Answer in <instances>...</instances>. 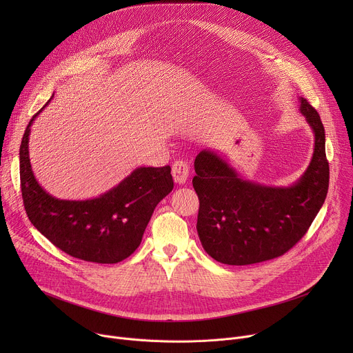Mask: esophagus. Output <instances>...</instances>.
I'll return each mask as SVG.
<instances>
[{
    "label": "esophagus",
    "instance_id": "34e87169",
    "mask_svg": "<svg viewBox=\"0 0 353 353\" xmlns=\"http://www.w3.org/2000/svg\"><path fill=\"white\" fill-rule=\"evenodd\" d=\"M172 174H173V179L176 183L179 184H184L188 179V174H190V165L185 162V161H176L172 166Z\"/></svg>",
    "mask_w": 353,
    "mask_h": 353
}]
</instances>
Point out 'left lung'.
<instances>
[{
	"label": "left lung",
	"instance_id": "1",
	"mask_svg": "<svg viewBox=\"0 0 353 353\" xmlns=\"http://www.w3.org/2000/svg\"><path fill=\"white\" fill-rule=\"evenodd\" d=\"M299 100L314 132V152L293 185L267 187L244 180L207 149L195 158L196 232L204 250L222 264L248 265L283 256L306 234L324 204L330 183L324 125L307 100Z\"/></svg>",
	"mask_w": 353,
	"mask_h": 353
}]
</instances>
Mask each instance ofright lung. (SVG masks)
Instances as JSON below:
<instances>
[{
    "label": "right lung",
    "instance_id": "obj_1",
    "mask_svg": "<svg viewBox=\"0 0 353 353\" xmlns=\"http://www.w3.org/2000/svg\"><path fill=\"white\" fill-rule=\"evenodd\" d=\"M39 113L29 121L19 148L21 190L29 221L71 257L97 264L125 260L141 244L157 205L173 190L170 166L138 168L93 199L54 198L36 181L29 159L30 125Z\"/></svg>",
    "mask_w": 353,
    "mask_h": 353
}]
</instances>
